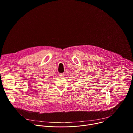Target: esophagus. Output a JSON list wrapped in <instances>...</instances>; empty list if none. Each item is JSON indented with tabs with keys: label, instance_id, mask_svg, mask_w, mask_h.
<instances>
[{
	"label": "esophagus",
	"instance_id": "esophagus-1",
	"mask_svg": "<svg viewBox=\"0 0 133 133\" xmlns=\"http://www.w3.org/2000/svg\"><path fill=\"white\" fill-rule=\"evenodd\" d=\"M59 76H60V77H64V73H62V74H59Z\"/></svg>",
	"mask_w": 133,
	"mask_h": 133
}]
</instances>
